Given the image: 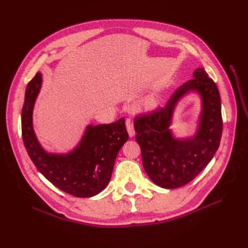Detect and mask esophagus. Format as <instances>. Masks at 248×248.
Masks as SVG:
<instances>
[{"label":"esophagus","instance_id":"esophagus-1","mask_svg":"<svg viewBox=\"0 0 248 248\" xmlns=\"http://www.w3.org/2000/svg\"><path fill=\"white\" fill-rule=\"evenodd\" d=\"M126 127H127V131H128L129 137H130V138L134 137V134H136V131H134L133 124L131 123V121H130L129 119L126 120Z\"/></svg>","mask_w":248,"mask_h":248}]
</instances>
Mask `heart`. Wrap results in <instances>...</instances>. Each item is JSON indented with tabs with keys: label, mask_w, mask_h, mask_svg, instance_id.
<instances>
[{
	"label": "heart",
	"mask_w": 248,
	"mask_h": 248,
	"mask_svg": "<svg viewBox=\"0 0 248 248\" xmlns=\"http://www.w3.org/2000/svg\"><path fill=\"white\" fill-rule=\"evenodd\" d=\"M156 107V99L154 97H149L144 102H142V108L145 109H151Z\"/></svg>",
	"instance_id": "heart-1"
}]
</instances>
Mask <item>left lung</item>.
<instances>
[{"label": "left lung", "instance_id": "1", "mask_svg": "<svg viewBox=\"0 0 248 248\" xmlns=\"http://www.w3.org/2000/svg\"><path fill=\"white\" fill-rule=\"evenodd\" d=\"M189 92L202 98L198 131L193 137L176 139L169 129L175 104ZM136 140L140 147L142 166L152 181L162 188H178L196 178L211 161L222 133L218 89L204 68L180 86L163 108L134 119Z\"/></svg>", "mask_w": 248, "mask_h": 248}]
</instances>
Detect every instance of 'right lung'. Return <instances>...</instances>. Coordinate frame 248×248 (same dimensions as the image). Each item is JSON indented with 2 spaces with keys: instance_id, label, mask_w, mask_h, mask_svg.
<instances>
[{
  "instance_id": "obj_1",
  "label": "right lung",
  "mask_w": 248,
  "mask_h": 248,
  "mask_svg": "<svg viewBox=\"0 0 248 248\" xmlns=\"http://www.w3.org/2000/svg\"><path fill=\"white\" fill-rule=\"evenodd\" d=\"M42 84L41 73L29 82L21 110V132L35 167L59 189L78 198L96 196L111 178L119 150L128 140L125 119L115 123L89 125L77 148L67 154L47 153L33 129V108Z\"/></svg>"
}]
</instances>
